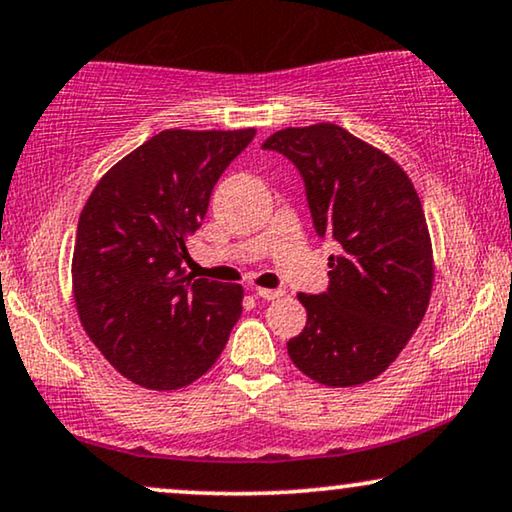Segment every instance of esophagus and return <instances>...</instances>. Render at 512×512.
<instances>
[{
    "instance_id": "1",
    "label": "esophagus",
    "mask_w": 512,
    "mask_h": 512,
    "mask_svg": "<svg viewBox=\"0 0 512 512\" xmlns=\"http://www.w3.org/2000/svg\"><path fill=\"white\" fill-rule=\"evenodd\" d=\"M254 294H256L258 298H263V301H275V298L284 296V291H282V289H263V287H256Z\"/></svg>"
}]
</instances>
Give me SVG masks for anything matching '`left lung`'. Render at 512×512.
I'll list each match as a JSON object with an SVG mask.
<instances>
[{
    "mask_svg": "<svg viewBox=\"0 0 512 512\" xmlns=\"http://www.w3.org/2000/svg\"><path fill=\"white\" fill-rule=\"evenodd\" d=\"M301 171L315 232L336 242L329 289L287 343L313 381L350 388L381 376L426 315L433 244L414 183L395 159L338 124L289 126L263 143Z\"/></svg>",
    "mask_w": 512,
    "mask_h": 512,
    "instance_id": "left-lung-1",
    "label": "left lung"
}]
</instances>
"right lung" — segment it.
<instances>
[{"instance_id":"1","label":"right lung","mask_w":512,"mask_h":512,"mask_svg":"<svg viewBox=\"0 0 512 512\" xmlns=\"http://www.w3.org/2000/svg\"><path fill=\"white\" fill-rule=\"evenodd\" d=\"M256 129L159 131L86 199L72 254L79 322L119 374L176 390L214 367L242 315L240 284L192 280L188 240Z\"/></svg>"}]
</instances>
